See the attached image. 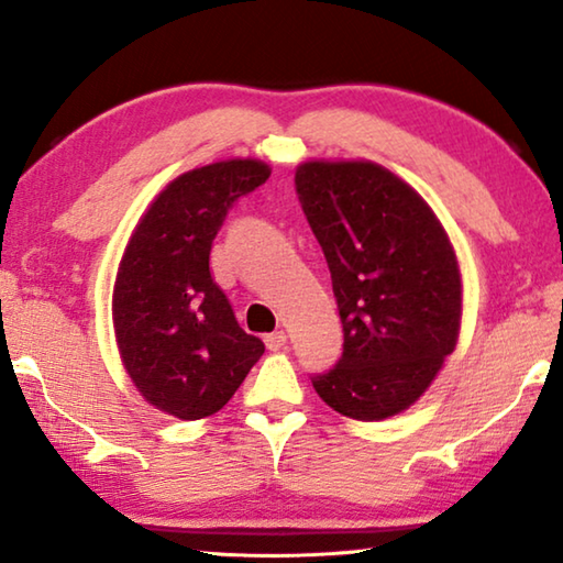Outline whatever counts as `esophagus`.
<instances>
[{"instance_id": "1", "label": "esophagus", "mask_w": 563, "mask_h": 563, "mask_svg": "<svg viewBox=\"0 0 563 563\" xmlns=\"http://www.w3.org/2000/svg\"><path fill=\"white\" fill-rule=\"evenodd\" d=\"M285 342H288V335H285V330H275V332H271V335H265V345H268V350H273V352L283 350Z\"/></svg>"}]
</instances>
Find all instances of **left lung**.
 Returning <instances> with one entry per match:
<instances>
[{"label":"left lung","instance_id":"left-lung-1","mask_svg":"<svg viewBox=\"0 0 563 563\" xmlns=\"http://www.w3.org/2000/svg\"><path fill=\"white\" fill-rule=\"evenodd\" d=\"M295 188L345 330L340 362L312 387L342 417L383 422L430 389L460 340L464 288L450 233L375 161L308 158Z\"/></svg>","mask_w":563,"mask_h":563}]
</instances>
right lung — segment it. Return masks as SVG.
Listing matches in <instances>:
<instances>
[{"mask_svg": "<svg viewBox=\"0 0 563 563\" xmlns=\"http://www.w3.org/2000/svg\"><path fill=\"white\" fill-rule=\"evenodd\" d=\"M268 176L258 158L190 168L129 235L113 280V335L133 387L158 412L186 422L216 415L265 352L238 325L208 258L228 208Z\"/></svg>", "mask_w": 563, "mask_h": 563, "instance_id": "obj_1", "label": "right lung"}]
</instances>
